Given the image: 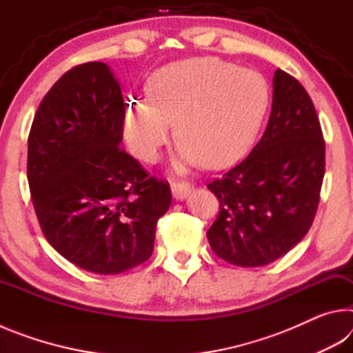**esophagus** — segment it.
Returning a JSON list of instances; mask_svg holds the SVG:
<instances>
[{
	"mask_svg": "<svg viewBox=\"0 0 353 353\" xmlns=\"http://www.w3.org/2000/svg\"><path fill=\"white\" fill-rule=\"evenodd\" d=\"M194 190V185L191 182H185V181H172L171 182V191L174 199L182 201L187 198V196Z\"/></svg>",
	"mask_w": 353,
	"mask_h": 353,
	"instance_id": "1",
	"label": "esophagus"
}]
</instances>
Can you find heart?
<instances>
[{
	"label": "heart",
	"instance_id": "obj_1",
	"mask_svg": "<svg viewBox=\"0 0 353 353\" xmlns=\"http://www.w3.org/2000/svg\"><path fill=\"white\" fill-rule=\"evenodd\" d=\"M268 105L270 87L256 71L216 57L185 59L154 71L148 97L126 101L123 137L132 154L152 163L174 123L179 168H218L248 151Z\"/></svg>",
	"mask_w": 353,
	"mask_h": 353
}]
</instances>
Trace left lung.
<instances>
[{
    "mask_svg": "<svg viewBox=\"0 0 353 353\" xmlns=\"http://www.w3.org/2000/svg\"><path fill=\"white\" fill-rule=\"evenodd\" d=\"M272 87L260 141L241 163L207 185L219 201L208 243L219 259L241 268L270 265L307 235L325 172V143L312 98L280 68Z\"/></svg>",
    "mask_w": 353,
    "mask_h": 353,
    "instance_id": "8db88e82",
    "label": "left lung"
}]
</instances>
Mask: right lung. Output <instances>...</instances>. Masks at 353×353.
<instances>
[{"mask_svg": "<svg viewBox=\"0 0 353 353\" xmlns=\"http://www.w3.org/2000/svg\"><path fill=\"white\" fill-rule=\"evenodd\" d=\"M123 109L105 63L77 65L41 99L28 139V182L45 238L73 265L104 276L152 255L172 199L168 182L119 148Z\"/></svg>", "mask_w": 353, "mask_h": 353, "instance_id": "1", "label": "right lung"}]
</instances>
